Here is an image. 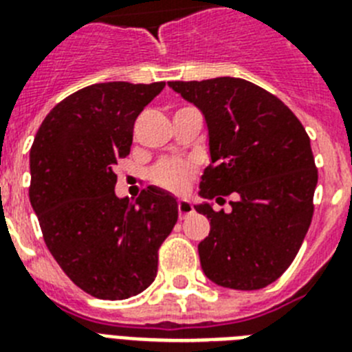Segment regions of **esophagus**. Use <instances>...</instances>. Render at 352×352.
Returning a JSON list of instances; mask_svg holds the SVG:
<instances>
[{
	"label": "esophagus",
	"mask_w": 352,
	"mask_h": 352,
	"mask_svg": "<svg viewBox=\"0 0 352 352\" xmlns=\"http://www.w3.org/2000/svg\"><path fill=\"white\" fill-rule=\"evenodd\" d=\"M178 213H179V219H185L188 214L194 213V206L188 199H179L178 201Z\"/></svg>",
	"instance_id": "obj_1"
}]
</instances>
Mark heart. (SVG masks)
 <instances>
[{"label": "heart", "instance_id": "obj_1", "mask_svg": "<svg viewBox=\"0 0 352 352\" xmlns=\"http://www.w3.org/2000/svg\"><path fill=\"white\" fill-rule=\"evenodd\" d=\"M194 174V166L183 158H167L158 162L151 169V179L155 185L169 192H183Z\"/></svg>", "mask_w": 352, "mask_h": 352}]
</instances>
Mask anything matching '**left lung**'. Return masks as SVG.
<instances>
[{"instance_id": "1", "label": "left lung", "mask_w": 352, "mask_h": 352, "mask_svg": "<svg viewBox=\"0 0 352 352\" xmlns=\"http://www.w3.org/2000/svg\"><path fill=\"white\" fill-rule=\"evenodd\" d=\"M169 86L206 120L211 164L199 194L234 195L231 213L194 206L211 226L199 243L201 268L222 287H266L291 266L312 222L317 167L309 135L280 98L245 79Z\"/></svg>"}]
</instances>
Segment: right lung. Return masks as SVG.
Listing matches in <instances>:
<instances>
[{
    "instance_id": "obj_1",
    "label": "right lung",
    "mask_w": 352,
    "mask_h": 352,
    "mask_svg": "<svg viewBox=\"0 0 352 352\" xmlns=\"http://www.w3.org/2000/svg\"><path fill=\"white\" fill-rule=\"evenodd\" d=\"M166 82H100L72 93L42 121L30 151V201L49 252L77 287L126 300L149 287L178 203L148 186L135 203L114 194V166L133 123Z\"/></svg>"
}]
</instances>
